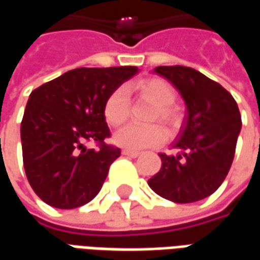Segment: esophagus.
Listing matches in <instances>:
<instances>
[{
    "instance_id": "esophagus-1",
    "label": "esophagus",
    "mask_w": 260,
    "mask_h": 260,
    "mask_svg": "<svg viewBox=\"0 0 260 260\" xmlns=\"http://www.w3.org/2000/svg\"><path fill=\"white\" fill-rule=\"evenodd\" d=\"M122 154H124V156H128V157H138L141 153L135 152V150H128V149H124V150H122Z\"/></svg>"
}]
</instances>
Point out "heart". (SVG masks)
Returning a JSON list of instances; mask_svg holds the SVG:
<instances>
[{
  "mask_svg": "<svg viewBox=\"0 0 260 260\" xmlns=\"http://www.w3.org/2000/svg\"><path fill=\"white\" fill-rule=\"evenodd\" d=\"M143 96L157 104L153 118H160L167 124H175L178 121V111L173 106L175 100V91L169 82L160 78L141 80L135 86ZM104 117L111 126L124 124L129 111V97L125 87L119 86L108 94L104 103ZM166 139V131L160 125H126L115 132L113 136L114 143L128 150H142L146 147L160 145Z\"/></svg>",
  "mask_w": 260,
  "mask_h": 260,
  "instance_id": "b5f03b06",
  "label": "heart"
}]
</instances>
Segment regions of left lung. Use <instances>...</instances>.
Returning a JSON list of instances; mask_svg holds the SVG:
<instances>
[{
	"label": "left lung",
	"mask_w": 260,
	"mask_h": 260,
	"mask_svg": "<svg viewBox=\"0 0 260 260\" xmlns=\"http://www.w3.org/2000/svg\"><path fill=\"white\" fill-rule=\"evenodd\" d=\"M153 74L180 91L186 117L173 143L180 152L160 153L161 169L147 184L175 203L202 201L223 184L233 164L242 126L238 106L223 86L193 68L157 67Z\"/></svg>",
	"instance_id": "1"
}]
</instances>
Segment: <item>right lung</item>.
Here are the masks:
<instances>
[{
	"label": "right lung",
	"instance_id": "1",
	"mask_svg": "<svg viewBox=\"0 0 260 260\" xmlns=\"http://www.w3.org/2000/svg\"><path fill=\"white\" fill-rule=\"evenodd\" d=\"M136 67L76 68L33 90L20 124L26 177L36 195L57 209H75L100 192L121 150L110 136L104 103L138 74ZM97 140L101 149L84 143Z\"/></svg>",
	"mask_w": 260,
	"mask_h": 260
}]
</instances>
